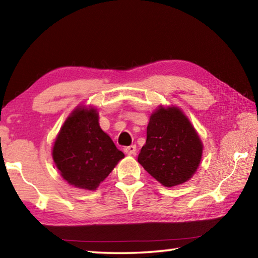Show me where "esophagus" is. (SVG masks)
Wrapping results in <instances>:
<instances>
[{
    "instance_id": "obj_1",
    "label": "esophagus",
    "mask_w": 258,
    "mask_h": 258,
    "mask_svg": "<svg viewBox=\"0 0 258 258\" xmlns=\"http://www.w3.org/2000/svg\"><path fill=\"white\" fill-rule=\"evenodd\" d=\"M124 151H125V154H127V155H134L135 152H137V146L125 147Z\"/></svg>"
}]
</instances>
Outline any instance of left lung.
I'll list each match as a JSON object with an SVG mask.
<instances>
[{"label":"left lung","instance_id":"1","mask_svg":"<svg viewBox=\"0 0 258 258\" xmlns=\"http://www.w3.org/2000/svg\"><path fill=\"white\" fill-rule=\"evenodd\" d=\"M202 155V140L181 109H156L138 157L143 168L165 186L178 185L196 173Z\"/></svg>","mask_w":258,"mask_h":258}]
</instances>
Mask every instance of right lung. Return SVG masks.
Wrapping results in <instances>:
<instances>
[{"instance_id":"1","label":"right lung","mask_w":258,"mask_h":258,"mask_svg":"<svg viewBox=\"0 0 258 258\" xmlns=\"http://www.w3.org/2000/svg\"><path fill=\"white\" fill-rule=\"evenodd\" d=\"M52 157L69 184L95 190L124 154L100 127L98 111L77 107L61 127Z\"/></svg>"}]
</instances>
